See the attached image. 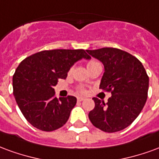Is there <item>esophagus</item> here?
<instances>
[{"mask_svg":"<svg viewBox=\"0 0 159 159\" xmlns=\"http://www.w3.org/2000/svg\"><path fill=\"white\" fill-rule=\"evenodd\" d=\"M77 100L78 101H83V100H84V98L83 97H77Z\"/></svg>","mask_w":159,"mask_h":159,"instance_id":"esophagus-1","label":"esophagus"}]
</instances>
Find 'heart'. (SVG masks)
<instances>
[{
    "label": "heart",
    "instance_id": "1",
    "mask_svg": "<svg viewBox=\"0 0 159 159\" xmlns=\"http://www.w3.org/2000/svg\"><path fill=\"white\" fill-rule=\"evenodd\" d=\"M98 62H96V61H90V62L88 63V66H93V65H94V64H97ZM71 70H70V72Z\"/></svg>",
    "mask_w": 159,
    "mask_h": 159
}]
</instances>
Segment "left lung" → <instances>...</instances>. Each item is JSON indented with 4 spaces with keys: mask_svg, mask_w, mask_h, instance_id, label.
<instances>
[{
    "mask_svg": "<svg viewBox=\"0 0 159 159\" xmlns=\"http://www.w3.org/2000/svg\"><path fill=\"white\" fill-rule=\"evenodd\" d=\"M104 66L100 88L111 91L107 103L93 98L95 107L89 113L93 126L107 133L133 123L147 99L149 77L142 64L130 53L113 48L87 50Z\"/></svg>",
    "mask_w": 159,
    "mask_h": 159,
    "instance_id": "obj_1",
    "label": "left lung"
}]
</instances>
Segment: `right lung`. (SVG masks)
<instances>
[{"label":"right lung","mask_w":159,"mask_h":159,"mask_svg":"<svg viewBox=\"0 0 159 159\" xmlns=\"http://www.w3.org/2000/svg\"><path fill=\"white\" fill-rule=\"evenodd\" d=\"M90 59L83 49H54L36 52L19 64L12 77L13 95L21 112L32 126L52 131L69 119L76 98L54 96L59 79H66L71 66Z\"/></svg>","instance_id":"1"}]
</instances>
